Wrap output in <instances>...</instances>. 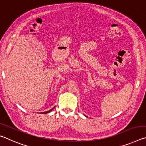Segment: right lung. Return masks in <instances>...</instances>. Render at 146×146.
<instances>
[{"label": "right lung", "instance_id": "add662e5", "mask_svg": "<svg viewBox=\"0 0 146 146\" xmlns=\"http://www.w3.org/2000/svg\"><path fill=\"white\" fill-rule=\"evenodd\" d=\"M54 108H55V107H54V108H53L52 109H51V110H49V111H46V112H43L42 113H43V114H46V113H49V112H51V111H52L53 110V109Z\"/></svg>", "mask_w": 146, "mask_h": 146}]
</instances>
